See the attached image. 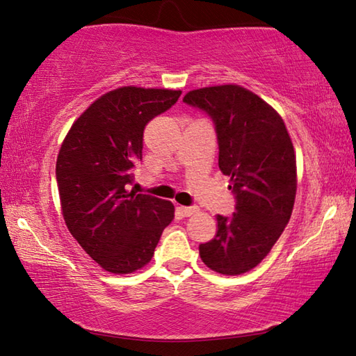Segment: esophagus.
Instances as JSON below:
<instances>
[{"mask_svg":"<svg viewBox=\"0 0 356 356\" xmlns=\"http://www.w3.org/2000/svg\"><path fill=\"white\" fill-rule=\"evenodd\" d=\"M177 209H179V212H180V213H182V216H191V215H195V213L197 212V210H200V209H197V207H195V206H193V207H186V206H179Z\"/></svg>","mask_w":356,"mask_h":356,"instance_id":"34e87169","label":"esophagus"}]
</instances>
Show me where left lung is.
I'll return each instance as SVG.
<instances>
[{"label": "left lung", "mask_w": 356, "mask_h": 356, "mask_svg": "<svg viewBox=\"0 0 356 356\" xmlns=\"http://www.w3.org/2000/svg\"><path fill=\"white\" fill-rule=\"evenodd\" d=\"M184 102L213 119L218 166L237 200L232 216L216 215L218 229L200 245V256L216 273H246L267 257L291 220L297 195L291 135L272 105L238 84L193 89Z\"/></svg>", "instance_id": "left-lung-1"}]
</instances>
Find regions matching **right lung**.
Listing matches in <instances>:
<instances>
[{
	"label": "right lung",
	"mask_w": 356,
	"mask_h": 356,
	"mask_svg": "<svg viewBox=\"0 0 356 356\" xmlns=\"http://www.w3.org/2000/svg\"><path fill=\"white\" fill-rule=\"evenodd\" d=\"M182 91L120 86L100 95L65 135L56 160L63 216L81 248L102 268L129 275L150 262L174 218L171 201L129 190L143 159L149 120Z\"/></svg>",
	"instance_id": "right-lung-1"
}]
</instances>
